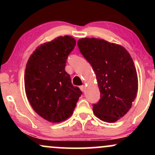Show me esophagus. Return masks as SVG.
Returning <instances> with one entry per match:
<instances>
[{"label":"esophagus","instance_id":"1","mask_svg":"<svg viewBox=\"0 0 155 155\" xmlns=\"http://www.w3.org/2000/svg\"><path fill=\"white\" fill-rule=\"evenodd\" d=\"M85 89H86V87H85V86H84V85H82V86H80V90H81L82 92L85 91Z\"/></svg>","mask_w":155,"mask_h":155}]
</instances>
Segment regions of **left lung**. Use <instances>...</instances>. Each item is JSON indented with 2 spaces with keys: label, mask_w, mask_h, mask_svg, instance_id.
<instances>
[{
  "label": "left lung",
  "mask_w": 155,
  "mask_h": 155,
  "mask_svg": "<svg viewBox=\"0 0 155 155\" xmlns=\"http://www.w3.org/2000/svg\"><path fill=\"white\" fill-rule=\"evenodd\" d=\"M77 44L95 73L101 92L100 101L93 104L94 114L104 122H116L127 113L138 92L132 58L123 47L104 39L84 38Z\"/></svg>",
  "instance_id": "8db88e82"
}]
</instances>
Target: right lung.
Segmentation results:
<instances>
[{"instance_id": "add662e5", "label": "right lung", "mask_w": 155, "mask_h": 155, "mask_svg": "<svg viewBox=\"0 0 155 155\" xmlns=\"http://www.w3.org/2000/svg\"><path fill=\"white\" fill-rule=\"evenodd\" d=\"M75 46L73 37H58L37 47L26 65L25 88L28 101L39 116L53 123L71 116L82 94L65 71Z\"/></svg>"}]
</instances>
